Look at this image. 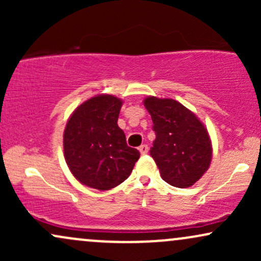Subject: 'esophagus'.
I'll list each match as a JSON object with an SVG mask.
<instances>
[{
	"label": "esophagus",
	"mask_w": 261,
	"mask_h": 261,
	"mask_svg": "<svg viewBox=\"0 0 261 261\" xmlns=\"http://www.w3.org/2000/svg\"><path fill=\"white\" fill-rule=\"evenodd\" d=\"M139 151L141 154H147L148 152V146L147 145H141L139 147Z\"/></svg>",
	"instance_id": "1"
}]
</instances>
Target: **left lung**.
<instances>
[{"mask_svg": "<svg viewBox=\"0 0 261 261\" xmlns=\"http://www.w3.org/2000/svg\"><path fill=\"white\" fill-rule=\"evenodd\" d=\"M155 140L151 147L164 181L176 188L194 185L208 169L212 146L207 130L193 112L174 99L147 97Z\"/></svg>", "mask_w": 261, "mask_h": 261, "instance_id": "left-lung-1", "label": "left lung"}]
</instances>
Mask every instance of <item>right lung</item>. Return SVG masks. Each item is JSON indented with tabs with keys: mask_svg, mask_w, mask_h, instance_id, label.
I'll return each mask as SVG.
<instances>
[{
	"mask_svg": "<svg viewBox=\"0 0 261 261\" xmlns=\"http://www.w3.org/2000/svg\"><path fill=\"white\" fill-rule=\"evenodd\" d=\"M122 100L109 94L95 95L76 108L64 133L66 163L86 187L110 190L126 180L140 152L128 147L118 126Z\"/></svg>",
	"mask_w": 261,
	"mask_h": 261,
	"instance_id": "obj_1",
	"label": "right lung"
}]
</instances>
